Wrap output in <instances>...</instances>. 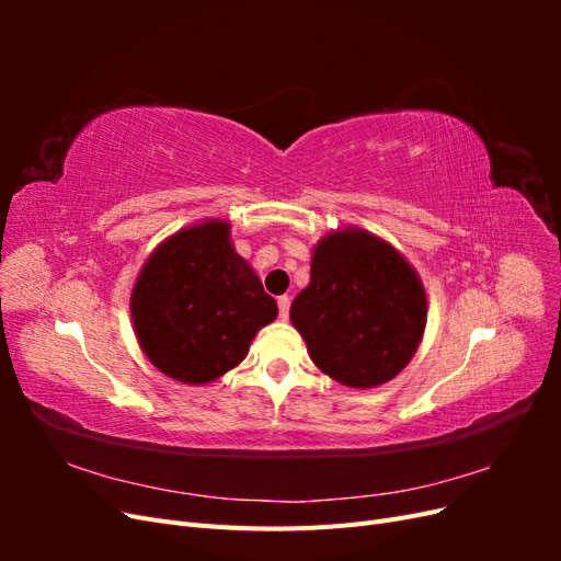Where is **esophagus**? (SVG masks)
<instances>
[{
  "label": "esophagus",
  "mask_w": 561,
  "mask_h": 561,
  "mask_svg": "<svg viewBox=\"0 0 561 561\" xmlns=\"http://www.w3.org/2000/svg\"><path fill=\"white\" fill-rule=\"evenodd\" d=\"M278 316L283 320L290 318V297H278Z\"/></svg>",
  "instance_id": "1"
}]
</instances>
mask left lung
<instances>
[{"mask_svg": "<svg viewBox=\"0 0 561 561\" xmlns=\"http://www.w3.org/2000/svg\"><path fill=\"white\" fill-rule=\"evenodd\" d=\"M290 320L311 360L353 388L393 379L426 328V293L402 254L360 229L334 231L311 260V283Z\"/></svg>", "mask_w": 561, "mask_h": 561, "instance_id": "1", "label": "left lung"}]
</instances>
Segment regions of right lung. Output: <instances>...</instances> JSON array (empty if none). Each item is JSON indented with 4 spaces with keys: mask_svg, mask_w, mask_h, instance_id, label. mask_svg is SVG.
<instances>
[{
    "mask_svg": "<svg viewBox=\"0 0 561 561\" xmlns=\"http://www.w3.org/2000/svg\"><path fill=\"white\" fill-rule=\"evenodd\" d=\"M130 313L147 358L184 383H208L239 365L252 336L278 316L276 299L210 219L157 248L135 280Z\"/></svg>",
    "mask_w": 561,
    "mask_h": 561,
    "instance_id": "1",
    "label": "right lung"
}]
</instances>
